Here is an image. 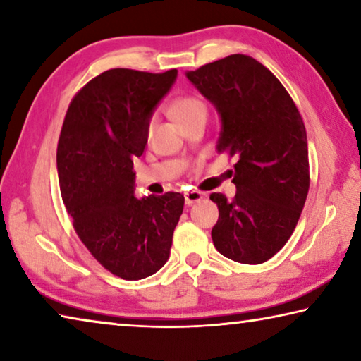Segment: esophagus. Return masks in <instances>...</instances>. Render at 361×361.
<instances>
[{"label": "esophagus", "mask_w": 361, "mask_h": 361, "mask_svg": "<svg viewBox=\"0 0 361 361\" xmlns=\"http://www.w3.org/2000/svg\"><path fill=\"white\" fill-rule=\"evenodd\" d=\"M204 197V192L197 191V189H192V191H188L185 192V199H186V204L188 205H192L195 202H199L200 199Z\"/></svg>", "instance_id": "obj_1"}]
</instances>
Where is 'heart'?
I'll return each mask as SVG.
<instances>
[{"label": "heart", "mask_w": 361, "mask_h": 361, "mask_svg": "<svg viewBox=\"0 0 361 361\" xmlns=\"http://www.w3.org/2000/svg\"><path fill=\"white\" fill-rule=\"evenodd\" d=\"M170 109H172L175 119L178 121L183 127H186L189 122H192L199 118H207V114H209V106H207V103L197 95L178 97V99H175L172 102ZM154 122H156L154 116H149V118L146 119L145 122L146 137L151 135L152 129H154Z\"/></svg>", "instance_id": "heart-1"}]
</instances>
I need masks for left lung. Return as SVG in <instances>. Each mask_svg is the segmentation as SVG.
<instances>
[{
  "instance_id": "8db88e82",
  "label": "left lung",
  "mask_w": 361,
  "mask_h": 361,
  "mask_svg": "<svg viewBox=\"0 0 361 361\" xmlns=\"http://www.w3.org/2000/svg\"><path fill=\"white\" fill-rule=\"evenodd\" d=\"M186 76L221 114L218 152L237 161L234 197L210 194L219 210L213 245L232 261L261 264L288 242L309 192L302 118L283 84L250 56L232 54Z\"/></svg>"
}]
</instances>
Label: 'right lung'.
Segmentation results:
<instances>
[{
	"mask_svg": "<svg viewBox=\"0 0 361 361\" xmlns=\"http://www.w3.org/2000/svg\"><path fill=\"white\" fill-rule=\"evenodd\" d=\"M176 70L113 68L73 97L57 145L59 185L73 228L114 276L140 280L166 264L185 197L133 195V157L143 154L145 122Z\"/></svg>",
	"mask_w": 361,
	"mask_h": 361,
	"instance_id": "add662e5",
	"label": "right lung"
}]
</instances>
